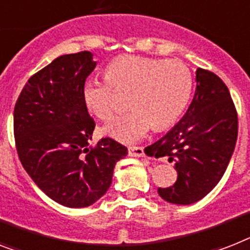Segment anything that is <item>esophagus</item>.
I'll list each match as a JSON object with an SVG mask.
<instances>
[{
	"instance_id": "esophagus-1",
	"label": "esophagus",
	"mask_w": 250,
	"mask_h": 250,
	"mask_svg": "<svg viewBox=\"0 0 250 250\" xmlns=\"http://www.w3.org/2000/svg\"><path fill=\"white\" fill-rule=\"evenodd\" d=\"M128 154L131 157H144L145 153H144V149L141 146H129L128 147Z\"/></svg>"
}]
</instances>
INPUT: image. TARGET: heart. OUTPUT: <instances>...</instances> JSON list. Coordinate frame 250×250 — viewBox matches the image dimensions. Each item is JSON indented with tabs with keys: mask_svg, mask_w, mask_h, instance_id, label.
Instances as JSON below:
<instances>
[{
	"mask_svg": "<svg viewBox=\"0 0 250 250\" xmlns=\"http://www.w3.org/2000/svg\"><path fill=\"white\" fill-rule=\"evenodd\" d=\"M106 78H87L82 100L87 110L101 121L114 115L117 92H131L132 110L117 117L104 128L122 143H135L153 128H167L188 105L192 88L190 69L180 60H157L125 55L107 65Z\"/></svg>",
	"mask_w": 250,
	"mask_h": 250,
	"instance_id": "1",
	"label": "heart"
}]
</instances>
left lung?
Instances as JSON below:
<instances>
[{"label":"left lung","instance_id":"8db88e82","mask_svg":"<svg viewBox=\"0 0 250 250\" xmlns=\"http://www.w3.org/2000/svg\"><path fill=\"white\" fill-rule=\"evenodd\" d=\"M237 139V113L224 81L196 69L195 95L182 119L147 149L155 158L168 157L177 181L158 188L168 203L188 206L210 192L224 176Z\"/></svg>","mask_w":250,"mask_h":250}]
</instances>
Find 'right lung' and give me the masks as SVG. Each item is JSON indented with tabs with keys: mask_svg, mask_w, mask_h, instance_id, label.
<instances>
[{
	"mask_svg": "<svg viewBox=\"0 0 250 250\" xmlns=\"http://www.w3.org/2000/svg\"><path fill=\"white\" fill-rule=\"evenodd\" d=\"M96 66L90 51L59 56L30 77L14 109L24 169L42 191L69 208L92 206L110 188L127 147L110 137L88 146L95 129L82 84Z\"/></svg>",
	"mask_w": 250,
	"mask_h": 250,
	"instance_id": "1",
	"label": "right lung"
}]
</instances>
